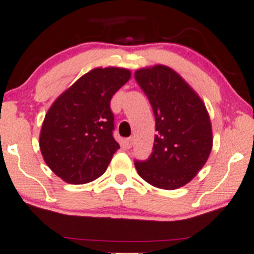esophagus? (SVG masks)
Instances as JSON below:
<instances>
[{
    "label": "esophagus",
    "mask_w": 254,
    "mask_h": 254,
    "mask_svg": "<svg viewBox=\"0 0 254 254\" xmlns=\"http://www.w3.org/2000/svg\"><path fill=\"white\" fill-rule=\"evenodd\" d=\"M124 145H125V147H127V148L131 147L132 137H127V138H125V140H124Z\"/></svg>",
    "instance_id": "34e87169"
}]
</instances>
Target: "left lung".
<instances>
[{
    "label": "left lung",
    "mask_w": 254,
    "mask_h": 254,
    "mask_svg": "<svg viewBox=\"0 0 254 254\" xmlns=\"http://www.w3.org/2000/svg\"><path fill=\"white\" fill-rule=\"evenodd\" d=\"M135 80L151 103L157 131L149 158L135 161V168L152 186L175 190L190 183L212 151L207 108L190 85L169 66L159 64L138 69Z\"/></svg>",
    "instance_id": "8db88e82"
}]
</instances>
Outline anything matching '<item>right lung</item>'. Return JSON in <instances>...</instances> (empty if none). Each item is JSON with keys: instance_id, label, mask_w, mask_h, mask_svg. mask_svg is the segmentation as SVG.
Returning <instances> with one entry per match:
<instances>
[{"instance_id": "1", "label": "right lung", "mask_w": 254, "mask_h": 254, "mask_svg": "<svg viewBox=\"0 0 254 254\" xmlns=\"http://www.w3.org/2000/svg\"><path fill=\"white\" fill-rule=\"evenodd\" d=\"M131 76L124 68H96L53 102L40 132V149L50 169L73 185L106 172L119 147L114 140L111 100Z\"/></svg>"}]
</instances>
